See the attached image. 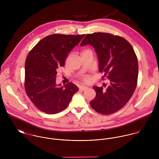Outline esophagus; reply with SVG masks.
<instances>
[{
  "label": "esophagus",
  "instance_id": "obj_1",
  "mask_svg": "<svg viewBox=\"0 0 159 159\" xmlns=\"http://www.w3.org/2000/svg\"><path fill=\"white\" fill-rule=\"evenodd\" d=\"M88 88L87 86H81V87L80 88V90H81V91H85V90H86Z\"/></svg>",
  "mask_w": 159,
  "mask_h": 159
}]
</instances>
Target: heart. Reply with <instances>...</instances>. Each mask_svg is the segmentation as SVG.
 <instances>
[{"instance_id": "b5f03b06", "label": "heart", "mask_w": 159, "mask_h": 159, "mask_svg": "<svg viewBox=\"0 0 159 159\" xmlns=\"http://www.w3.org/2000/svg\"><path fill=\"white\" fill-rule=\"evenodd\" d=\"M89 80H90V78H89V77L88 76H84V77L83 78V81H85V82H88V81H89Z\"/></svg>"}]
</instances>
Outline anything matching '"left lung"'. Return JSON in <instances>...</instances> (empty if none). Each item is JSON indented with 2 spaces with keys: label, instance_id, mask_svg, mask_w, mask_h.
Masks as SVG:
<instances>
[{
  "label": "left lung",
  "instance_id": "left-lung-1",
  "mask_svg": "<svg viewBox=\"0 0 159 159\" xmlns=\"http://www.w3.org/2000/svg\"><path fill=\"white\" fill-rule=\"evenodd\" d=\"M86 45L94 48L98 70L104 73L102 78L107 76L110 81L106 90L93 87L96 96L91 101V107L99 113H114L127 104L135 91L138 74L136 54L125 39L108 33L88 34L80 45Z\"/></svg>",
  "mask_w": 159,
  "mask_h": 159
}]
</instances>
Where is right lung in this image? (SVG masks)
Wrapping results in <instances>:
<instances>
[{
	"label": "right lung",
	"instance_id": "obj_1",
	"mask_svg": "<svg viewBox=\"0 0 159 159\" xmlns=\"http://www.w3.org/2000/svg\"><path fill=\"white\" fill-rule=\"evenodd\" d=\"M85 35L52 34L41 40L28 54L25 62L24 87L34 105L49 114L64 110L79 89L73 83L56 84L57 70Z\"/></svg>",
	"mask_w": 159,
	"mask_h": 159
}]
</instances>
